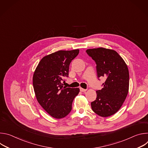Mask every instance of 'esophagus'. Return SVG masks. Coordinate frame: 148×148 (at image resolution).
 I'll return each mask as SVG.
<instances>
[{
	"mask_svg": "<svg viewBox=\"0 0 148 148\" xmlns=\"http://www.w3.org/2000/svg\"><path fill=\"white\" fill-rule=\"evenodd\" d=\"M87 90V89H84V88H80V91L81 92H86Z\"/></svg>",
	"mask_w": 148,
	"mask_h": 148,
	"instance_id": "34e87169",
	"label": "esophagus"
}]
</instances>
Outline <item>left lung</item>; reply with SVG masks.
I'll list each match as a JSON object with an SVG mask.
<instances>
[{
  "instance_id": "obj_1",
  "label": "left lung",
  "mask_w": 148,
  "mask_h": 148,
  "mask_svg": "<svg viewBox=\"0 0 148 148\" xmlns=\"http://www.w3.org/2000/svg\"><path fill=\"white\" fill-rule=\"evenodd\" d=\"M87 54L96 63L98 79L103 77L102 89L97 90V98L91 103L92 111L102 117L115 114L121 107L129 90L130 74L127 66L112 50L88 49Z\"/></svg>"
}]
</instances>
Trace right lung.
<instances>
[{"label": "right lung", "mask_w": 148, "mask_h": 148, "mask_svg": "<svg viewBox=\"0 0 148 148\" xmlns=\"http://www.w3.org/2000/svg\"><path fill=\"white\" fill-rule=\"evenodd\" d=\"M79 50H60L42 58L34 73L33 85L37 101L51 116L60 119L72 110L78 88L64 87L62 81L69 77V66Z\"/></svg>", "instance_id": "right-lung-1"}]
</instances>
